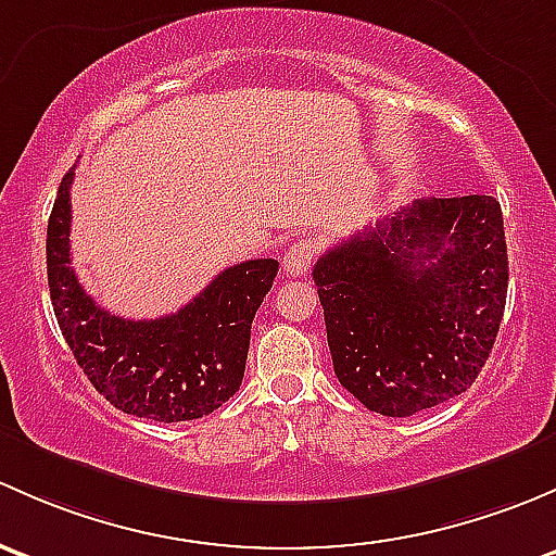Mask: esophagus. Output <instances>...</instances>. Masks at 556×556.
<instances>
[{
    "instance_id": "esophagus-1",
    "label": "esophagus",
    "mask_w": 556,
    "mask_h": 556,
    "mask_svg": "<svg viewBox=\"0 0 556 556\" xmlns=\"http://www.w3.org/2000/svg\"><path fill=\"white\" fill-rule=\"evenodd\" d=\"M316 256H318L316 240L302 238L283 251V260H280V265H283L286 276L296 278V276H302V273L311 270V265L316 262Z\"/></svg>"
}]
</instances>
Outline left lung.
I'll use <instances>...</instances> for the list:
<instances>
[{"instance_id": "left-lung-1", "label": "left lung", "mask_w": 556, "mask_h": 556, "mask_svg": "<svg viewBox=\"0 0 556 556\" xmlns=\"http://www.w3.org/2000/svg\"><path fill=\"white\" fill-rule=\"evenodd\" d=\"M334 375L388 417L460 396L490 358L508 289L492 194L417 200L313 267Z\"/></svg>"}]
</instances>
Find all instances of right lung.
I'll return each instance as SVG.
<instances>
[{
	"instance_id": "add662e5",
	"label": "right lung",
	"mask_w": 556,
	"mask_h": 556,
	"mask_svg": "<svg viewBox=\"0 0 556 556\" xmlns=\"http://www.w3.org/2000/svg\"><path fill=\"white\" fill-rule=\"evenodd\" d=\"M74 168L48 222V286L68 351L96 391L125 415L185 422L211 415L240 388L251 320L278 276L276 260H249L219 273L181 311L130 320L96 305L72 267Z\"/></svg>"
}]
</instances>
